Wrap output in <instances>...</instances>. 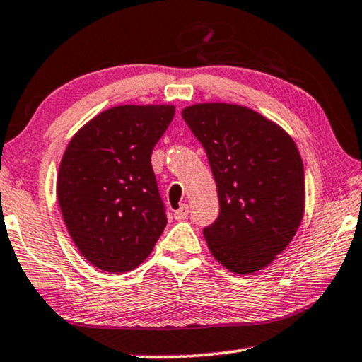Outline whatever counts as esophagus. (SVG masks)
<instances>
[{
	"mask_svg": "<svg viewBox=\"0 0 362 362\" xmlns=\"http://www.w3.org/2000/svg\"><path fill=\"white\" fill-rule=\"evenodd\" d=\"M188 211H190V208H188V204H180V208L177 209V211H174V217H175V221H183V219H187Z\"/></svg>",
	"mask_w": 362,
	"mask_h": 362,
	"instance_id": "1",
	"label": "esophagus"
}]
</instances>
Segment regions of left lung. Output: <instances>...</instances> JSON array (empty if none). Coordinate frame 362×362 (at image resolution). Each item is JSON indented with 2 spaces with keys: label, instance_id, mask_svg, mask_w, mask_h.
I'll use <instances>...</instances> for the list:
<instances>
[{
  "label": "left lung",
  "instance_id": "8db88e82",
  "mask_svg": "<svg viewBox=\"0 0 362 362\" xmlns=\"http://www.w3.org/2000/svg\"><path fill=\"white\" fill-rule=\"evenodd\" d=\"M182 117L202 143L217 185L221 212L203 233L211 255L233 274L267 267L305 214V168L279 124L230 103H198Z\"/></svg>",
  "mask_w": 362,
  "mask_h": 362
}]
</instances>
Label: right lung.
Listing matches in <instances>:
<instances>
[{
	"mask_svg": "<svg viewBox=\"0 0 362 362\" xmlns=\"http://www.w3.org/2000/svg\"><path fill=\"white\" fill-rule=\"evenodd\" d=\"M174 114V105L109 107L62 154L56 180L62 219L80 255L100 271H134L168 223L151 153Z\"/></svg>",
	"mask_w": 362,
	"mask_h": 362,
	"instance_id": "add662e5",
	"label": "right lung"
}]
</instances>
